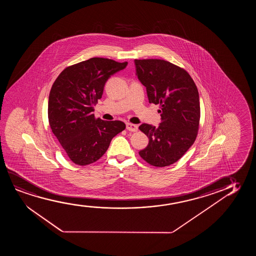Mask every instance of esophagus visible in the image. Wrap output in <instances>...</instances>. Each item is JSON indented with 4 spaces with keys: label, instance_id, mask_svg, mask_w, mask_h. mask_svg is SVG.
Listing matches in <instances>:
<instances>
[{
    "label": "esophagus",
    "instance_id": "obj_1",
    "mask_svg": "<svg viewBox=\"0 0 256 256\" xmlns=\"http://www.w3.org/2000/svg\"><path fill=\"white\" fill-rule=\"evenodd\" d=\"M126 130L130 132H136L138 130V126L136 124H132V123H126Z\"/></svg>",
    "mask_w": 256,
    "mask_h": 256
}]
</instances>
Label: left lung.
<instances>
[{
    "instance_id": "8db88e82",
    "label": "left lung",
    "mask_w": 256,
    "mask_h": 256,
    "mask_svg": "<svg viewBox=\"0 0 256 256\" xmlns=\"http://www.w3.org/2000/svg\"><path fill=\"white\" fill-rule=\"evenodd\" d=\"M138 80L150 103L161 106V123H142L139 130L148 144L140 158L156 167L178 161L196 140L200 119V95L192 77L180 67L162 60H134Z\"/></svg>"
}]
</instances>
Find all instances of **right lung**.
I'll use <instances>...</instances> for the list:
<instances>
[{"instance_id": "obj_1", "label": "right lung", "mask_w": 256, "mask_h": 256, "mask_svg": "<svg viewBox=\"0 0 256 256\" xmlns=\"http://www.w3.org/2000/svg\"><path fill=\"white\" fill-rule=\"evenodd\" d=\"M128 62L92 58L67 67L56 78L48 102L50 126L74 164L88 165L102 158L116 134L125 130L120 120L96 119L94 106L106 82Z\"/></svg>"}]
</instances>
